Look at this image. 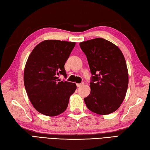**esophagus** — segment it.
Listing matches in <instances>:
<instances>
[{
  "mask_svg": "<svg viewBox=\"0 0 150 150\" xmlns=\"http://www.w3.org/2000/svg\"><path fill=\"white\" fill-rule=\"evenodd\" d=\"M83 83H77L76 84V85H77V87H81L82 85H83Z\"/></svg>",
  "mask_w": 150,
  "mask_h": 150,
  "instance_id": "esophagus-1",
  "label": "esophagus"
}]
</instances>
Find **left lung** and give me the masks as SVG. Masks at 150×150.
<instances>
[{"label":"left lung","mask_w":150,"mask_h":150,"mask_svg":"<svg viewBox=\"0 0 150 150\" xmlns=\"http://www.w3.org/2000/svg\"><path fill=\"white\" fill-rule=\"evenodd\" d=\"M79 47L93 75L85 104L94 113H112L120 108L127 90L129 78L124 55L117 46L102 38L81 42Z\"/></svg>","instance_id":"obj_1"}]
</instances>
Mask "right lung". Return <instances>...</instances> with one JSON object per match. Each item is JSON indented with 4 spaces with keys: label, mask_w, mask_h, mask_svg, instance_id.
Masks as SVG:
<instances>
[{
    "label": "right lung",
    "mask_w": 150,
    "mask_h": 150,
    "mask_svg": "<svg viewBox=\"0 0 150 150\" xmlns=\"http://www.w3.org/2000/svg\"><path fill=\"white\" fill-rule=\"evenodd\" d=\"M76 42L45 40L33 48L24 71V83L28 98L40 113L55 117L65 111L76 85L60 81L67 77L65 64Z\"/></svg>",
    "instance_id": "add662e5"
}]
</instances>
